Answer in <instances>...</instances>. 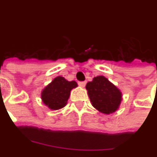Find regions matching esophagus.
I'll use <instances>...</instances> for the list:
<instances>
[{
	"mask_svg": "<svg viewBox=\"0 0 157 157\" xmlns=\"http://www.w3.org/2000/svg\"><path fill=\"white\" fill-rule=\"evenodd\" d=\"M86 81H79V82H78V85L81 87L86 86Z\"/></svg>",
	"mask_w": 157,
	"mask_h": 157,
	"instance_id": "obj_1",
	"label": "esophagus"
}]
</instances>
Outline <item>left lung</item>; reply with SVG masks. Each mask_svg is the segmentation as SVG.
<instances>
[{
  "label": "left lung",
  "mask_w": 157,
  "mask_h": 157,
  "mask_svg": "<svg viewBox=\"0 0 157 157\" xmlns=\"http://www.w3.org/2000/svg\"><path fill=\"white\" fill-rule=\"evenodd\" d=\"M87 91L92 105L105 114L115 112L122 100V93L106 77L99 76L86 84Z\"/></svg>",
  "instance_id": "obj_1"
}]
</instances>
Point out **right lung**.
Instances as JSON below:
<instances>
[{"label":"right lung","mask_w":157,"mask_h":157,"mask_svg":"<svg viewBox=\"0 0 157 157\" xmlns=\"http://www.w3.org/2000/svg\"><path fill=\"white\" fill-rule=\"evenodd\" d=\"M76 86V81H68L63 76H57L43 90L41 99L49 109L57 110L67 105L71 90Z\"/></svg>","instance_id":"right-lung-1"}]
</instances>
